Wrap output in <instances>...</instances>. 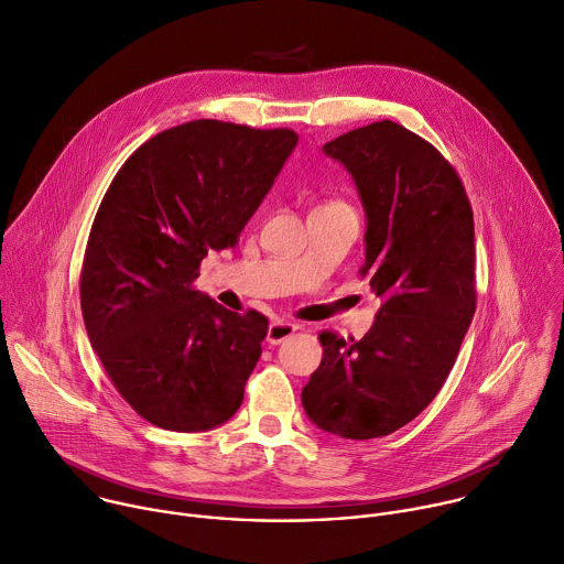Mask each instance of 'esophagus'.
<instances>
[{"instance_id": "obj_1", "label": "esophagus", "mask_w": 564, "mask_h": 564, "mask_svg": "<svg viewBox=\"0 0 564 564\" xmlns=\"http://www.w3.org/2000/svg\"><path fill=\"white\" fill-rule=\"evenodd\" d=\"M295 324H291V322H282V319H275V322H271L269 324V328H267V343L269 345H282L286 337H291L293 333H295Z\"/></svg>"}]
</instances>
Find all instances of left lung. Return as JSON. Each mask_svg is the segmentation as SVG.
<instances>
[{
    "mask_svg": "<svg viewBox=\"0 0 564 564\" xmlns=\"http://www.w3.org/2000/svg\"><path fill=\"white\" fill-rule=\"evenodd\" d=\"M322 151L354 177L367 215L360 275L384 304L358 343L319 333L302 406L326 433L371 440L426 409L458 358L476 313L474 213L454 166L391 120Z\"/></svg>",
    "mask_w": 564,
    "mask_h": 564,
    "instance_id": "obj_1",
    "label": "left lung"
}]
</instances>
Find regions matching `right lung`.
Instances as JSON below:
<instances>
[{
  "mask_svg": "<svg viewBox=\"0 0 564 564\" xmlns=\"http://www.w3.org/2000/svg\"><path fill=\"white\" fill-rule=\"evenodd\" d=\"M297 135L195 120L142 144L90 227L79 297L93 351L151 424L208 431L240 409L269 319L193 289L208 251L234 249Z\"/></svg>",
  "mask_w": 564,
  "mask_h": 564,
  "instance_id": "1",
  "label": "right lung"
}]
</instances>
